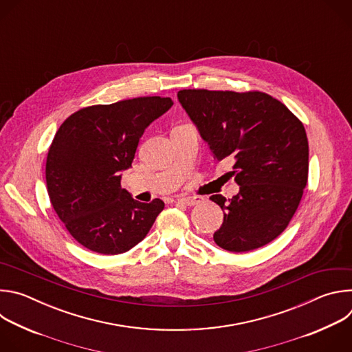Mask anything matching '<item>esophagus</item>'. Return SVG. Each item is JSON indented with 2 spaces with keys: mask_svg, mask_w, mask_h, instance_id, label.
I'll return each mask as SVG.
<instances>
[{
  "mask_svg": "<svg viewBox=\"0 0 352 352\" xmlns=\"http://www.w3.org/2000/svg\"><path fill=\"white\" fill-rule=\"evenodd\" d=\"M178 205H186V206H195L199 200L196 197H178L174 200Z\"/></svg>",
  "mask_w": 352,
  "mask_h": 352,
  "instance_id": "1",
  "label": "esophagus"
}]
</instances>
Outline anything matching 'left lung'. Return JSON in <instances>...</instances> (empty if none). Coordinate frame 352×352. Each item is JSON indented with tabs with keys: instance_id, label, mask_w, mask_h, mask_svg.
<instances>
[{
	"instance_id": "8db88e82",
	"label": "left lung",
	"mask_w": 352,
	"mask_h": 352,
	"mask_svg": "<svg viewBox=\"0 0 352 352\" xmlns=\"http://www.w3.org/2000/svg\"><path fill=\"white\" fill-rule=\"evenodd\" d=\"M178 100L214 159H232L238 195L210 199L226 213L213 235L228 252H248L277 238L295 214L308 182L305 128L263 91L184 89Z\"/></svg>"
}]
</instances>
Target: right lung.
Returning a JSON list of instances; mask_svg holds the SVG:
<instances>
[{
  "label": "right lung",
  "mask_w": 352,
  "mask_h": 352,
  "mask_svg": "<svg viewBox=\"0 0 352 352\" xmlns=\"http://www.w3.org/2000/svg\"><path fill=\"white\" fill-rule=\"evenodd\" d=\"M150 96L85 107L58 128L45 163L47 192L69 234L103 255L138 245L164 209V202L135 200L121 188L144 129L173 106Z\"/></svg>",
  "instance_id": "obj_1"
}]
</instances>
